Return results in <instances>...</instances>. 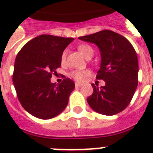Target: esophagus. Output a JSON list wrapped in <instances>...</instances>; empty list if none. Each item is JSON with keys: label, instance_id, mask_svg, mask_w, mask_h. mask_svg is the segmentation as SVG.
I'll return each instance as SVG.
<instances>
[{"label": "esophagus", "instance_id": "obj_1", "mask_svg": "<svg viewBox=\"0 0 153 153\" xmlns=\"http://www.w3.org/2000/svg\"><path fill=\"white\" fill-rule=\"evenodd\" d=\"M82 85H83L82 83H75V86H76V87H78V86H81Z\"/></svg>", "mask_w": 153, "mask_h": 153}]
</instances>
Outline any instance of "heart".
<instances>
[{"mask_svg": "<svg viewBox=\"0 0 153 153\" xmlns=\"http://www.w3.org/2000/svg\"><path fill=\"white\" fill-rule=\"evenodd\" d=\"M78 49H79V51L82 53V54L86 58L89 57V56H92L93 55V53H94L93 47L89 45H86V44H81V45L78 47ZM65 58H66V51H63L61 56L62 62L64 61ZM89 74H90V72H89L88 70H74L70 74V76L74 78L75 80L78 81V82H81Z\"/></svg>", "mask_w": 153, "mask_h": 153, "instance_id": "heart-1", "label": "heart"}]
</instances>
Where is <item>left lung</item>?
Instances as JSON below:
<instances>
[{
    "instance_id": "8db88e82",
    "label": "left lung",
    "mask_w": 153,
    "mask_h": 153,
    "mask_svg": "<svg viewBox=\"0 0 153 153\" xmlns=\"http://www.w3.org/2000/svg\"><path fill=\"white\" fill-rule=\"evenodd\" d=\"M79 40L94 44L101 56L97 79L105 81V86L91 84L93 93L86 99L95 112L113 116L128 106L138 86L139 64L134 47L122 35L104 30L79 36Z\"/></svg>"
}]
</instances>
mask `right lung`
Instances as JSON below:
<instances>
[{"label": "right lung", "mask_w": 153, "mask_h": 153, "mask_svg": "<svg viewBox=\"0 0 153 153\" xmlns=\"http://www.w3.org/2000/svg\"><path fill=\"white\" fill-rule=\"evenodd\" d=\"M74 40L40 35L28 41L16 56L13 83L17 98L24 109L36 118H53L67 107L75 88L74 81L65 78L56 84L51 78L61 65L63 51Z\"/></svg>", "instance_id": "right-lung-1"}]
</instances>
